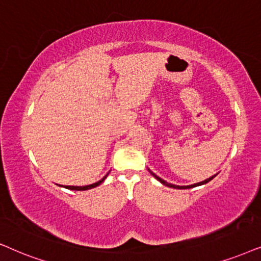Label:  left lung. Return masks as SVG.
Returning <instances> with one entry per match:
<instances>
[{
    "instance_id": "obj_1",
    "label": "left lung",
    "mask_w": 261,
    "mask_h": 261,
    "mask_svg": "<svg viewBox=\"0 0 261 261\" xmlns=\"http://www.w3.org/2000/svg\"><path fill=\"white\" fill-rule=\"evenodd\" d=\"M149 172H150V174L154 176L155 179H158L160 182L161 184H163V185L165 186H168V187H172V189H178V190H185V189H192V187H196V186H200V185H204V184H207L209 181H211V180H213L215 176H216L217 174H215V175H213V176H210V178H207V179H205L204 180V181H200V182H197V184H193V185H189V186H179V185H174V184H171V182H167L166 180H163V179H161L160 178V176H158L155 174V173H152L150 169H148Z\"/></svg>"
}]
</instances>
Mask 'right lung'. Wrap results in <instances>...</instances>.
Instances as JSON below:
<instances>
[{"label":"right lung","mask_w":261,"mask_h":261,"mask_svg":"<svg viewBox=\"0 0 261 261\" xmlns=\"http://www.w3.org/2000/svg\"><path fill=\"white\" fill-rule=\"evenodd\" d=\"M110 173V172H109ZM109 173L103 176V178L101 180H99L98 182H94V184H90V185H86V186H62V187H65V189L68 190H74V191H86V190H90V189H94V187L99 186L100 184L103 182V180H105L107 178V175H109ZM61 186V185H60Z\"/></svg>","instance_id":"1"}]
</instances>
